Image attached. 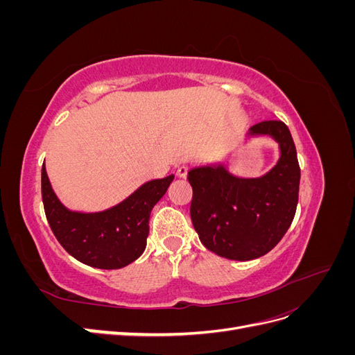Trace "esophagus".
Segmentation results:
<instances>
[{
  "instance_id": "1",
  "label": "esophagus",
  "mask_w": 355,
  "mask_h": 355,
  "mask_svg": "<svg viewBox=\"0 0 355 355\" xmlns=\"http://www.w3.org/2000/svg\"><path fill=\"white\" fill-rule=\"evenodd\" d=\"M187 175H188V167H187V166H180V167H178V170H176V176H178V178H180V179H185V178H187Z\"/></svg>"
}]
</instances>
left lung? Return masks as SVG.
Returning <instances> with one entry per match:
<instances>
[{
  "label": "left lung",
  "instance_id": "obj_1",
  "mask_svg": "<svg viewBox=\"0 0 355 355\" xmlns=\"http://www.w3.org/2000/svg\"><path fill=\"white\" fill-rule=\"evenodd\" d=\"M271 137L275 166L259 178H243L227 163L192 167L191 219L206 249L232 261H252L278 244L297 206L300 168L288 127L278 120L252 125L245 137Z\"/></svg>",
  "mask_w": 355,
  "mask_h": 355
}]
</instances>
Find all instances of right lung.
Masks as SVG:
<instances>
[{
    "mask_svg": "<svg viewBox=\"0 0 355 355\" xmlns=\"http://www.w3.org/2000/svg\"><path fill=\"white\" fill-rule=\"evenodd\" d=\"M173 179L170 175L148 180L112 207L80 211L68 209L59 200L42 166V202L53 234L72 257L99 270H118L144 253L149 216Z\"/></svg>",
    "mask_w": 355,
    "mask_h": 355,
    "instance_id": "right-lung-1",
    "label": "right lung"
}]
</instances>
